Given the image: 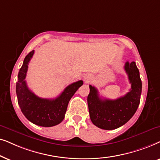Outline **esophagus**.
<instances>
[{
	"label": "esophagus",
	"mask_w": 160,
	"mask_h": 160,
	"mask_svg": "<svg viewBox=\"0 0 160 160\" xmlns=\"http://www.w3.org/2000/svg\"><path fill=\"white\" fill-rule=\"evenodd\" d=\"M84 79H85V80H86V81L88 82L89 80H90L91 79V76L89 75V74H86V75L84 77Z\"/></svg>",
	"instance_id": "obj_1"
}]
</instances>
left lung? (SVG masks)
<instances>
[{"label":"left lung","instance_id":"obj_1","mask_svg":"<svg viewBox=\"0 0 160 160\" xmlns=\"http://www.w3.org/2000/svg\"><path fill=\"white\" fill-rule=\"evenodd\" d=\"M124 69L128 74L131 89L127 94L117 99H101L97 89L89 86L87 98L91 120L95 126L112 130L125 124L135 113L140 104L142 82L135 62H126Z\"/></svg>","mask_w":160,"mask_h":160}]
</instances>
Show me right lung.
<instances>
[{"label":"right lung","instance_id":"1","mask_svg":"<svg viewBox=\"0 0 160 160\" xmlns=\"http://www.w3.org/2000/svg\"><path fill=\"white\" fill-rule=\"evenodd\" d=\"M33 54L34 50H32L25 56L18 73L16 93L19 106L28 120L34 124L44 127L55 126L63 120L69 100L83 84V81L79 80L68 86L55 99H43L37 97L28 88L25 80L29 61Z\"/></svg>","mask_w":160,"mask_h":160}]
</instances>
